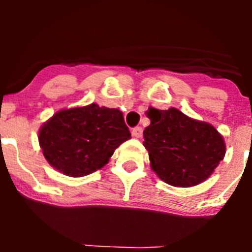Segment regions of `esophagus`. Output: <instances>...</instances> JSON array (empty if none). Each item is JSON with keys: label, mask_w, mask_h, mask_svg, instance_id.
I'll return each mask as SVG.
<instances>
[{"label": "esophagus", "mask_w": 252, "mask_h": 252, "mask_svg": "<svg viewBox=\"0 0 252 252\" xmlns=\"http://www.w3.org/2000/svg\"><path fill=\"white\" fill-rule=\"evenodd\" d=\"M132 136L136 137V139H141L142 137V127L136 126V127L132 128Z\"/></svg>", "instance_id": "esophagus-1"}]
</instances>
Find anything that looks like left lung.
<instances>
[{"label":"left lung","mask_w":252,"mask_h":252,"mask_svg":"<svg viewBox=\"0 0 252 252\" xmlns=\"http://www.w3.org/2000/svg\"><path fill=\"white\" fill-rule=\"evenodd\" d=\"M144 146L151 168L173 187H193L212 174L224 157V142L212 125L189 119L177 108L146 112Z\"/></svg>","instance_id":"left-lung-1"}]
</instances>
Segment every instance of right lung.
<instances>
[{
    "label": "right lung",
    "instance_id": "obj_1",
    "mask_svg": "<svg viewBox=\"0 0 252 252\" xmlns=\"http://www.w3.org/2000/svg\"><path fill=\"white\" fill-rule=\"evenodd\" d=\"M130 137L122 112L95 103L59 111L39 132L45 159L69 177L101 169Z\"/></svg>",
    "mask_w": 252,
    "mask_h": 252
}]
</instances>
